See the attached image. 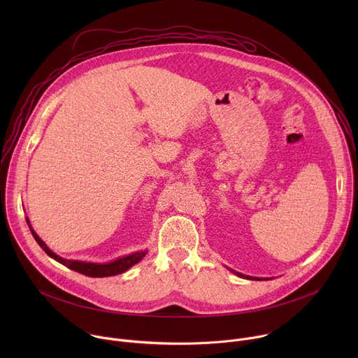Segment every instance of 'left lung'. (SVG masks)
<instances>
[{"mask_svg":"<svg viewBox=\"0 0 358 358\" xmlns=\"http://www.w3.org/2000/svg\"><path fill=\"white\" fill-rule=\"evenodd\" d=\"M231 272H234L236 276H239V278H243V279H249V280H262V278H253V276H248V275H242V273H239V272H235V271H232V269H229ZM264 280H266V279H264Z\"/></svg>","mask_w":358,"mask_h":358,"instance_id":"left-lung-1","label":"left lung"}]
</instances>
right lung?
<instances>
[{"label":"right lung","mask_w":358,"mask_h":358,"mask_svg":"<svg viewBox=\"0 0 358 358\" xmlns=\"http://www.w3.org/2000/svg\"><path fill=\"white\" fill-rule=\"evenodd\" d=\"M27 224L29 227V231L32 234V236L35 238V241L38 242V245L46 252V255H49L50 258L55 259L57 262L65 265L66 268L75 271V272H79L82 275H86V276H90V278H108V276H115V275H120L126 271H129L131 266H134L136 264H138L147 253V249L144 250H137V252H133V253H129L126 255V257H122V258H117L112 262H108V264H94V262H85V261H72V259H65V258H61L59 255H57L55 252L50 250L46 243L36 235V232L34 231L28 217H27Z\"/></svg>","instance_id":"1"}]
</instances>
